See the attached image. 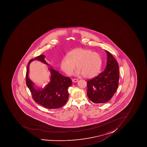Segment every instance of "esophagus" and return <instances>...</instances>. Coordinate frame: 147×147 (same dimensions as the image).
Listing matches in <instances>:
<instances>
[{"label":"esophagus","mask_w":147,"mask_h":147,"mask_svg":"<svg viewBox=\"0 0 147 147\" xmlns=\"http://www.w3.org/2000/svg\"><path fill=\"white\" fill-rule=\"evenodd\" d=\"M72 82H77L78 81H79V80L78 79H72Z\"/></svg>","instance_id":"34e87169"}]
</instances>
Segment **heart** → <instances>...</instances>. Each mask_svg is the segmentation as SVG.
I'll return each mask as SVG.
<instances>
[{
	"label": "heart",
	"mask_w": 147,
	"mask_h": 147,
	"mask_svg": "<svg viewBox=\"0 0 147 147\" xmlns=\"http://www.w3.org/2000/svg\"><path fill=\"white\" fill-rule=\"evenodd\" d=\"M76 74L83 75L86 78H92L100 71L102 65V57L98 53L90 50L78 48L68 53L67 57L61 60L60 68L66 74L70 76L76 68Z\"/></svg>",
	"instance_id": "b5f03b06"
}]
</instances>
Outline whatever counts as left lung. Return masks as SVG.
I'll return each mask as SVG.
<instances>
[{"instance_id":"8db88e82","label":"left lung","mask_w":147,"mask_h":147,"mask_svg":"<svg viewBox=\"0 0 147 147\" xmlns=\"http://www.w3.org/2000/svg\"><path fill=\"white\" fill-rule=\"evenodd\" d=\"M106 68L97 77L87 81V96L95 103H105L113 96L118 86L119 65L113 55L105 50Z\"/></svg>"}]
</instances>
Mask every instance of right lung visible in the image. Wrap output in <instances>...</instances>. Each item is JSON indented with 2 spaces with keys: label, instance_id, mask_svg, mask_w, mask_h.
<instances>
[{
  "label": "right lung",
  "instance_id": "1",
  "mask_svg": "<svg viewBox=\"0 0 147 147\" xmlns=\"http://www.w3.org/2000/svg\"><path fill=\"white\" fill-rule=\"evenodd\" d=\"M45 55H40L32 59L28 63L26 74V82L32 97L37 103L47 109H58L64 106L68 100V88L72 85L69 78L63 76L59 72L50 67V82L42 89H35L34 83L29 78V65L32 61L37 60L49 65L46 62Z\"/></svg>",
  "mask_w": 147,
  "mask_h": 147
}]
</instances>
